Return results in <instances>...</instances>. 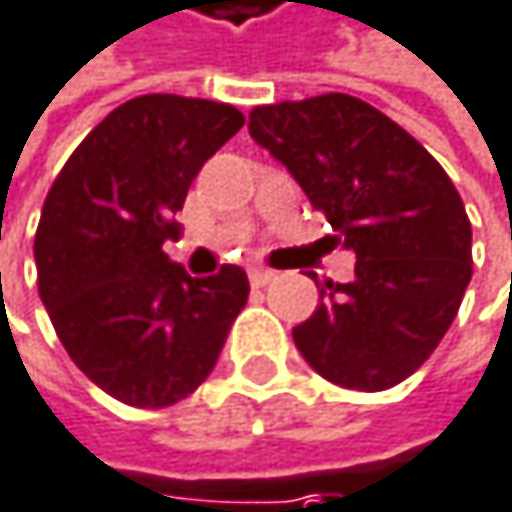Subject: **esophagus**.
<instances>
[{"label": "esophagus", "instance_id": "34e87169", "mask_svg": "<svg viewBox=\"0 0 512 512\" xmlns=\"http://www.w3.org/2000/svg\"><path fill=\"white\" fill-rule=\"evenodd\" d=\"M277 277V271H271V268H250V283L253 286H265V283H271Z\"/></svg>", "mask_w": 512, "mask_h": 512}]
</instances>
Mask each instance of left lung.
Listing matches in <instances>:
<instances>
[{"instance_id":"8db88e82","label":"left lung","mask_w":512,"mask_h":512,"mask_svg":"<svg viewBox=\"0 0 512 512\" xmlns=\"http://www.w3.org/2000/svg\"><path fill=\"white\" fill-rule=\"evenodd\" d=\"M356 253L350 283L323 280L292 329L326 380L383 392L407 380L453 326L471 283V220L440 162L374 105L323 93L259 105L247 123Z\"/></svg>"}]
</instances>
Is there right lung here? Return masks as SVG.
<instances>
[{
	"instance_id": "1",
	"label": "right lung",
	"mask_w": 512,
	"mask_h": 512,
	"mask_svg": "<svg viewBox=\"0 0 512 512\" xmlns=\"http://www.w3.org/2000/svg\"><path fill=\"white\" fill-rule=\"evenodd\" d=\"M241 126L226 102L129 99L78 144L44 199L38 295L72 362L129 407L193 395L247 304L244 268L189 277L162 250L180 235L189 183Z\"/></svg>"
}]
</instances>
